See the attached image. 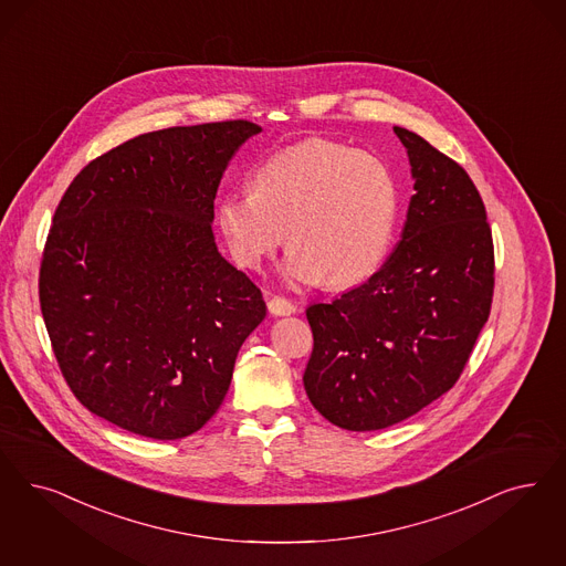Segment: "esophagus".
<instances>
[{
	"instance_id": "obj_1",
	"label": "esophagus",
	"mask_w": 566,
	"mask_h": 566,
	"mask_svg": "<svg viewBox=\"0 0 566 566\" xmlns=\"http://www.w3.org/2000/svg\"><path fill=\"white\" fill-rule=\"evenodd\" d=\"M268 310L272 315H293L296 312L293 303L289 298H282V296H272L268 301Z\"/></svg>"
}]
</instances>
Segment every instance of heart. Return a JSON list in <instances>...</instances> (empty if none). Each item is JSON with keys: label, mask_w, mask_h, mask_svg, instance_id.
Returning a JSON list of instances; mask_svg holds the SVG:
<instances>
[{"label": "heart", "mask_w": 566, "mask_h": 566, "mask_svg": "<svg viewBox=\"0 0 566 566\" xmlns=\"http://www.w3.org/2000/svg\"><path fill=\"white\" fill-rule=\"evenodd\" d=\"M397 211V181L380 156L312 137L261 160L253 190L219 200L217 226L244 270H259L286 230L289 282L345 289L378 270Z\"/></svg>", "instance_id": "1"}]
</instances>
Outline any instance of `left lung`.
Wrapping results in <instances>:
<instances>
[{"instance_id": "1", "label": "left lung", "mask_w": 566, "mask_h": 566, "mask_svg": "<svg viewBox=\"0 0 566 566\" xmlns=\"http://www.w3.org/2000/svg\"><path fill=\"white\" fill-rule=\"evenodd\" d=\"M416 195L382 268L332 303H313L303 385L340 429L392 427L448 392L488 322L493 240L467 171L424 137L392 127Z\"/></svg>"}]
</instances>
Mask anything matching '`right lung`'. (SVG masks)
I'll return each instance as SVG.
<instances>
[{
    "instance_id": "right-lung-1",
    "label": "right lung",
    "mask_w": 566,
    "mask_h": 566,
    "mask_svg": "<svg viewBox=\"0 0 566 566\" xmlns=\"http://www.w3.org/2000/svg\"><path fill=\"white\" fill-rule=\"evenodd\" d=\"M249 120L134 137L81 169L41 259L40 303L62 376L120 429H202L263 322V294L214 244V195Z\"/></svg>"
}]
</instances>
